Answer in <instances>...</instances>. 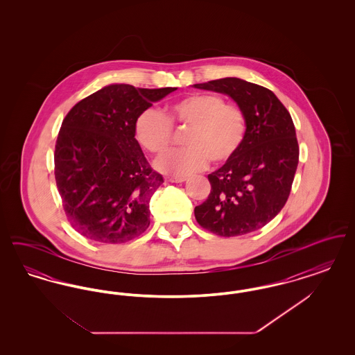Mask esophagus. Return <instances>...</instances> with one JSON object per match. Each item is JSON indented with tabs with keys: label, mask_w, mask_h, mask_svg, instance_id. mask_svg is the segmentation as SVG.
Segmentation results:
<instances>
[{
	"label": "esophagus",
	"mask_w": 355,
	"mask_h": 355,
	"mask_svg": "<svg viewBox=\"0 0 355 355\" xmlns=\"http://www.w3.org/2000/svg\"><path fill=\"white\" fill-rule=\"evenodd\" d=\"M168 182H174V184H180V182H184L186 181V177L182 175H169L165 178Z\"/></svg>",
	"instance_id": "esophagus-1"
}]
</instances>
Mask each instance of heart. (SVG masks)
I'll use <instances>...</instances> for the list:
<instances>
[{
    "instance_id": "b5f03b06",
    "label": "heart",
    "mask_w": 355,
    "mask_h": 355,
    "mask_svg": "<svg viewBox=\"0 0 355 355\" xmlns=\"http://www.w3.org/2000/svg\"><path fill=\"white\" fill-rule=\"evenodd\" d=\"M173 125L187 128L186 148L177 149L157 159L162 173L187 175L205 169L211 161L222 165L241 149L248 130L243 110L234 103H225L220 94L191 93L170 103L165 113L153 107L138 114L135 135L138 144L152 154L169 149Z\"/></svg>"
}]
</instances>
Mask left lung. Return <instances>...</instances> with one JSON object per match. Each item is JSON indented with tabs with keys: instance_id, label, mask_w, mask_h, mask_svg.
Wrapping results in <instances>:
<instances>
[{
	"instance_id": "obj_1",
	"label": "left lung",
	"mask_w": 355,
	"mask_h": 355,
	"mask_svg": "<svg viewBox=\"0 0 355 355\" xmlns=\"http://www.w3.org/2000/svg\"><path fill=\"white\" fill-rule=\"evenodd\" d=\"M194 87L230 96L248 122L241 149L207 175L211 190L207 200L196 206V220L217 236L253 233L282 210L291 190L300 158L291 116L261 85L227 77Z\"/></svg>"
}]
</instances>
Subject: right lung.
Wrapping results in <instances>:
<instances>
[{
  "mask_svg": "<svg viewBox=\"0 0 355 355\" xmlns=\"http://www.w3.org/2000/svg\"><path fill=\"white\" fill-rule=\"evenodd\" d=\"M177 87L105 86L77 102L55 141L54 177L70 225L98 243H123L150 225L164 184L135 137V119Z\"/></svg>",
  "mask_w": 355,
  "mask_h": 355,
  "instance_id": "add662e5",
  "label": "right lung"
}]
</instances>
